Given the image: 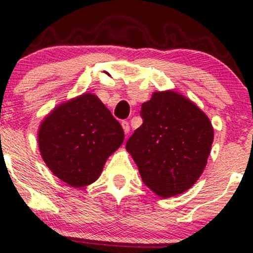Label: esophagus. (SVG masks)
Listing matches in <instances>:
<instances>
[{"label": "esophagus", "instance_id": "34e87169", "mask_svg": "<svg viewBox=\"0 0 253 253\" xmlns=\"http://www.w3.org/2000/svg\"><path fill=\"white\" fill-rule=\"evenodd\" d=\"M121 126H123L124 132L126 133V134H128V132H129V124H128V121L124 120L123 123H121Z\"/></svg>", "mask_w": 253, "mask_h": 253}]
</instances>
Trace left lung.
<instances>
[{"label": "left lung", "mask_w": 253, "mask_h": 253, "mask_svg": "<svg viewBox=\"0 0 253 253\" xmlns=\"http://www.w3.org/2000/svg\"><path fill=\"white\" fill-rule=\"evenodd\" d=\"M143 125L126 150L141 179L162 197L179 195L195 184L207 165L214 130L207 115L176 91H156L143 103Z\"/></svg>", "instance_id": "obj_1"}]
</instances>
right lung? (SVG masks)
Returning a JSON list of instances; mask_svg holds the SVG:
<instances>
[{
    "mask_svg": "<svg viewBox=\"0 0 253 253\" xmlns=\"http://www.w3.org/2000/svg\"><path fill=\"white\" fill-rule=\"evenodd\" d=\"M124 139L119 121L89 92L56 107L38 132L43 162L54 176L74 188L96 181Z\"/></svg>",
    "mask_w": 253,
    "mask_h": 253,
    "instance_id": "right-lung-1",
    "label": "right lung"
}]
</instances>
